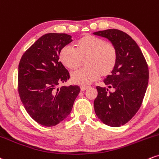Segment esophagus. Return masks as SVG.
I'll use <instances>...</instances> for the list:
<instances>
[{"label": "esophagus", "instance_id": "34e87169", "mask_svg": "<svg viewBox=\"0 0 159 159\" xmlns=\"http://www.w3.org/2000/svg\"><path fill=\"white\" fill-rule=\"evenodd\" d=\"M88 89H89V86H85V85H82V86H80V90H81V91H85Z\"/></svg>", "mask_w": 159, "mask_h": 159}]
</instances>
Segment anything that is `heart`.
Here are the masks:
<instances>
[{"label": "heart", "mask_w": 159, "mask_h": 159, "mask_svg": "<svg viewBox=\"0 0 159 159\" xmlns=\"http://www.w3.org/2000/svg\"><path fill=\"white\" fill-rule=\"evenodd\" d=\"M117 59V50L112 43L90 34L78 39L74 49L65 46L59 52V60L70 70L79 68L85 59L86 68L72 73L70 76L73 83L80 85H89L100 76L110 75L116 66Z\"/></svg>", "instance_id": "1"}]
</instances>
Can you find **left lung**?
Masks as SVG:
<instances>
[{"label": "left lung", "mask_w": 159, "mask_h": 159, "mask_svg": "<svg viewBox=\"0 0 159 159\" xmlns=\"http://www.w3.org/2000/svg\"><path fill=\"white\" fill-rule=\"evenodd\" d=\"M94 34L111 41L118 53L116 66L103 81L114 91L97 86L94 101L98 118L106 125L118 127L131 120L142 104L148 85V65L137 43L124 32L109 29Z\"/></svg>", "instance_id": "1"}]
</instances>
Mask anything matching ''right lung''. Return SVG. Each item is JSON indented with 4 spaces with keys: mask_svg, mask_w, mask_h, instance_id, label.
<instances>
[{
    "mask_svg": "<svg viewBox=\"0 0 159 159\" xmlns=\"http://www.w3.org/2000/svg\"><path fill=\"white\" fill-rule=\"evenodd\" d=\"M72 41L71 35L65 33H48L20 58L18 94L30 116L42 126H56L66 118L80 91L78 85L58 88L70 78L59 61V52Z\"/></svg>",
    "mask_w": 159,
    "mask_h": 159,
    "instance_id": "obj_1",
    "label": "right lung"
}]
</instances>
